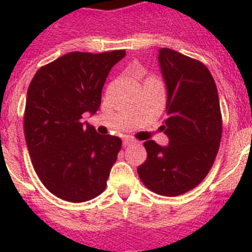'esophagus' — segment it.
Segmentation results:
<instances>
[{
  "mask_svg": "<svg viewBox=\"0 0 252 252\" xmlns=\"http://www.w3.org/2000/svg\"><path fill=\"white\" fill-rule=\"evenodd\" d=\"M134 144H136V141H134V140H130V138H126V140L123 141V145L124 146H130V145H134Z\"/></svg>",
  "mask_w": 252,
  "mask_h": 252,
  "instance_id": "1",
  "label": "esophagus"
}]
</instances>
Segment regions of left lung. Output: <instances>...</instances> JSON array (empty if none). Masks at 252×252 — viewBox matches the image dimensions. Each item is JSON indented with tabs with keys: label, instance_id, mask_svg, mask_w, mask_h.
Returning a JSON list of instances; mask_svg holds the SVG:
<instances>
[{
	"label": "left lung",
	"instance_id": "obj_1",
	"mask_svg": "<svg viewBox=\"0 0 252 252\" xmlns=\"http://www.w3.org/2000/svg\"><path fill=\"white\" fill-rule=\"evenodd\" d=\"M158 63L167 90L161 128L168 145L145 141L148 158L137 172L158 195L178 196L195 188L213 166L222 118L215 80L203 63L168 48L159 49Z\"/></svg>",
	"mask_w": 252,
	"mask_h": 252
}]
</instances>
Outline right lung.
<instances>
[{"instance_id": "obj_1", "label": "right lung", "mask_w": 252, "mask_h": 252, "mask_svg": "<svg viewBox=\"0 0 252 252\" xmlns=\"http://www.w3.org/2000/svg\"><path fill=\"white\" fill-rule=\"evenodd\" d=\"M126 51L70 52L41 66L27 90L25 137L32 166L49 192L70 203L100 195L122 140L81 123L99 110L103 85Z\"/></svg>"}]
</instances>
